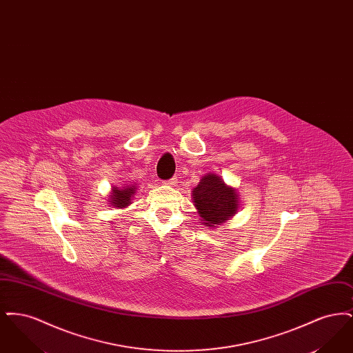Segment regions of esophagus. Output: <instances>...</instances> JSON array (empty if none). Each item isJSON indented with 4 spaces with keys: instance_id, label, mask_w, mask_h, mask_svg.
Returning a JSON list of instances; mask_svg holds the SVG:
<instances>
[{
    "instance_id": "esophagus-1",
    "label": "esophagus",
    "mask_w": 353,
    "mask_h": 353,
    "mask_svg": "<svg viewBox=\"0 0 353 353\" xmlns=\"http://www.w3.org/2000/svg\"><path fill=\"white\" fill-rule=\"evenodd\" d=\"M164 184L169 185V186H176L177 185V177H172L170 180L164 181Z\"/></svg>"
}]
</instances>
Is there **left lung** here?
<instances>
[{"label": "left lung", "instance_id": "1", "mask_svg": "<svg viewBox=\"0 0 353 353\" xmlns=\"http://www.w3.org/2000/svg\"><path fill=\"white\" fill-rule=\"evenodd\" d=\"M193 203L199 212L202 225L214 228L233 217L238 209V194L234 188L214 173H208L192 190Z\"/></svg>", "mask_w": 353, "mask_h": 353}]
</instances>
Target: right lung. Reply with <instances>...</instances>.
I'll list each match as a JSON object with an SVG mask.
<instances>
[{
    "label": "right lung",
    "mask_w": 353,
    "mask_h": 353,
    "mask_svg": "<svg viewBox=\"0 0 353 353\" xmlns=\"http://www.w3.org/2000/svg\"><path fill=\"white\" fill-rule=\"evenodd\" d=\"M136 192V188L134 185H125V186H114L112 188V193L110 196V203L111 206H115V208H125L128 206L131 201H132V196Z\"/></svg>",
    "instance_id": "1"
}]
</instances>
